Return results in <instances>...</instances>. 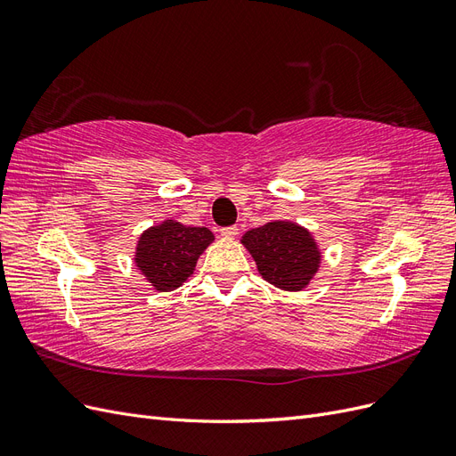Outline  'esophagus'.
I'll return each instance as SVG.
<instances>
[{
	"label": "esophagus",
	"instance_id": "obj_1",
	"mask_svg": "<svg viewBox=\"0 0 456 456\" xmlns=\"http://www.w3.org/2000/svg\"><path fill=\"white\" fill-rule=\"evenodd\" d=\"M240 233L238 226H228V228H223L220 230V236H223L224 240H233Z\"/></svg>",
	"mask_w": 456,
	"mask_h": 456
}]
</instances>
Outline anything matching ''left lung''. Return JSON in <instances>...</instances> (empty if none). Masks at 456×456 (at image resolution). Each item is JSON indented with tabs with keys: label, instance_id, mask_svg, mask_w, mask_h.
Listing matches in <instances>:
<instances>
[{
	"label": "left lung",
	"instance_id": "1",
	"mask_svg": "<svg viewBox=\"0 0 456 456\" xmlns=\"http://www.w3.org/2000/svg\"><path fill=\"white\" fill-rule=\"evenodd\" d=\"M262 280L281 291H305L320 272L323 253L314 233L293 220H268L241 236Z\"/></svg>",
	"mask_w": 456,
	"mask_h": 456
}]
</instances>
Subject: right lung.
Returning <instances> with one entry per match:
<instances>
[{
  "label": "right lung",
  "instance_id": "add662e5",
  "mask_svg": "<svg viewBox=\"0 0 456 456\" xmlns=\"http://www.w3.org/2000/svg\"><path fill=\"white\" fill-rule=\"evenodd\" d=\"M215 241L205 226H186L175 218L146 228L134 247L133 262L154 291L169 293L186 283L200 255Z\"/></svg>",
  "mask_w": 456,
  "mask_h": 456
}]
</instances>
